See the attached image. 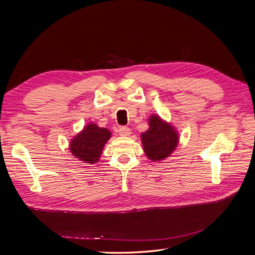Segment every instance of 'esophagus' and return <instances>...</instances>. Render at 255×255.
I'll use <instances>...</instances> for the list:
<instances>
[{
    "label": "esophagus",
    "instance_id": "1",
    "mask_svg": "<svg viewBox=\"0 0 255 255\" xmlns=\"http://www.w3.org/2000/svg\"><path fill=\"white\" fill-rule=\"evenodd\" d=\"M130 128L128 127H120L119 128V134L121 136H129L130 135Z\"/></svg>",
    "mask_w": 255,
    "mask_h": 255
}]
</instances>
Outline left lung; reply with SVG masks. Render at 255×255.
I'll return each mask as SVG.
<instances>
[{
  "label": "left lung",
  "instance_id": "obj_1",
  "mask_svg": "<svg viewBox=\"0 0 255 255\" xmlns=\"http://www.w3.org/2000/svg\"><path fill=\"white\" fill-rule=\"evenodd\" d=\"M149 128L140 135L144 154L150 160L160 161L170 156L179 143V134L170 123L157 115L149 117Z\"/></svg>",
  "mask_w": 255,
  "mask_h": 255
}]
</instances>
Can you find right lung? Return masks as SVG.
Wrapping results in <instances>:
<instances>
[{
    "label": "right lung",
    "instance_id": "add662e5",
    "mask_svg": "<svg viewBox=\"0 0 255 255\" xmlns=\"http://www.w3.org/2000/svg\"><path fill=\"white\" fill-rule=\"evenodd\" d=\"M111 137V130L100 128L94 122L88 123L83 130L72 138L69 149L75 158L94 165L101 157L104 145Z\"/></svg>",
    "mask_w": 255,
    "mask_h": 255
}]
</instances>
